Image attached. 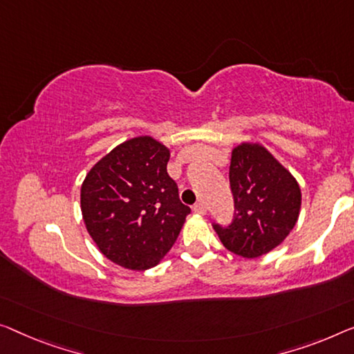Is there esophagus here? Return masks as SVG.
Returning <instances> with one entry per match:
<instances>
[{
    "label": "esophagus",
    "mask_w": 354,
    "mask_h": 354,
    "mask_svg": "<svg viewBox=\"0 0 354 354\" xmlns=\"http://www.w3.org/2000/svg\"><path fill=\"white\" fill-rule=\"evenodd\" d=\"M194 213H197V214H207V207H205V203L203 202H198V203H195L194 205Z\"/></svg>",
    "instance_id": "obj_1"
}]
</instances>
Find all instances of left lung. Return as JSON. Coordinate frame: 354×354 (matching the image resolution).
<instances>
[{"mask_svg":"<svg viewBox=\"0 0 354 354\" xmlns=\"http://www.w3.org/2000/svg\"><path fill=\"white\" fill-rule=\"evenodd\" d=\"M229 179L236 213L229 227L214 224L216 234L234 254L248 259L267 254L297 223L299 183L259 143L234 147Z\"/></svg>","mask_w":354,"mask_h":354,"instance_id":"left-lung-1","label":"left lung"}]
</instances>
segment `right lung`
<instances>
[{"label":"right lung","instance_id":"add662e5","mask_svg":"<svg viewBox=\"0 0 354 354\" xmlns=\"http://www.w3.org/2000/svg\"><path fill=\"white\" fill-rule=\"evenodd\" d=\"M168 160L167 146L152 136H136L115 146L84 179V224L98 250L120 267L157 266L191 213L168 176Z\"/></svg>","mask_w":354,"mask_h":354}]
</instances>
